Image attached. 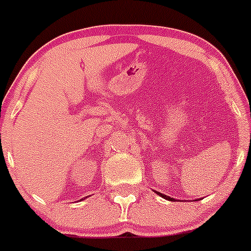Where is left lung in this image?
<instances>
[{
  "label": "left lung",
  "instance_id": "obj_1",
  "mask_svg": "<svg viewBox=\"0 0 251 251\" xmlns=\"http://www.w3.org/2000/svg\"><path fill=\"white\" fill-rule=\"evenodd\" d=\"M155 193H157V194H158V195H160V196H161V198L166 199V200H172V198H169V196L164 195V194H161V193H158V191H155Z\"/></svg>",
  "mask_w": 251,
  "mask_h": 251
}]
</instances>
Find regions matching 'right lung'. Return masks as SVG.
Returning <instances> with one entry per match:
<instances>
[{"instance_id":"1","label":"right lung","mask_w":251,"mask_h":251,"mask_svg":"<svg viewBox=\"0 0 251 251\" xmlns=\"http://www.w3.org/2000/svg\"><path fill=\"white\" fill-rule=\"evenodd\" d=\"M81 200H82V199H81Z\"/></svg>"}]
</instances>
